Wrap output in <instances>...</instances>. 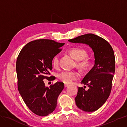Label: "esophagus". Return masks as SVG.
Listing matches in <instances>:
<instances>
[{
	"instance_id": "1",
	"label": "esophagus",
	"mask_w": 127,
	"mask_h": 127,
	"mask_svg": "<svg viewBox=\"0 0 127 127\" xmlns=\"http://www.w3.org/2000/svg\"><path fill=\"white\" fill-rule=\"evenodd\" d=\"M69 85V84H67V83H64V87H68Z\"/></svg>"
}]
</instances>
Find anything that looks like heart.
Here are the masks:
<instances>
[{"mask_svg":"<svg viewBox=\"0 0 127 127\" xmlns=\"http://www.w3.org/2000/svg\"><path fill=\"white\" fill-rule=\"evenodd\" d=\"M69 52L70 55L77 60H78L77 66L81 69H86L90 65V60L85 58L86 52L85 50L80 48H72ZM52 66L57 67L59 64V56L58 55L53 57L52 60ZM58 78L65 83H70L74 80L78 79L79 75L75 71H62L58 74Z\"/></svg>","mask_w":127,"mask_h":127,"instance_id":"heart-1","label":"heart"}]
</instances>
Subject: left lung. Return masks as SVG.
Returning a JSON list of instances; mask_svg holds the SVG:
<instances>
[{
    "label": "left lung",
    "mask_w": 127,
    "mask_h": 127,
    "mask_svg": "<svg viewBox=\"0 0 127 127\" xmlns=\"http://www.w3.org/2000/svg\"><path fill=\"white\" fill-rule=\"evenodd\" d=\"M68 41L72 43H85L94 52V67L81 82L89 87V89L86 91L83 87H78L77 95L75 97L76 105L78 108L85 112H93L105 103L112 90L115 71L113 50L106 40L91 33Z\"/></svg>",
    "instance_id": "1"
}]
</instances>
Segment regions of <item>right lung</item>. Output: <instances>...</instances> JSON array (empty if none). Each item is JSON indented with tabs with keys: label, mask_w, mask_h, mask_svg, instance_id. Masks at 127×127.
I'll return each instance as SVG.
<instances>
[{
	"label": "right lung",
	"mask_w": 127,
	"mask_h": 127,
	"mask_svg": "<svg viewBox=\"0 0 127 127\" xmlns=\"http://www.w3.org/2000/svg\"><path fill=\"white\" fill-rule=\"evenodd\" d=\"M64 43L49 39L31 41L21 50L16 61L17 87L29 109L39 116H47L57 106V99L64 88L63 82L46 87L43 80L51 78L53 57L61 51Z\"/></svg>",
	"instance_id": "add662e5"
}]
</instances>
